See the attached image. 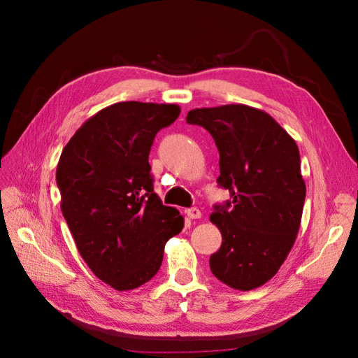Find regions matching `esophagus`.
<instances>
[{
  "label": "esophagus",
  "instance_id": "34e87169",
  "mask_svg": "<svg viewBox=\"0 0 358 358\" xmlns=\"http://www.w3.org/2000/svg\"><path fill=\"white\" fill-rule=\"evenodd\" d=\"M187 213H188V216H189L191 220H200V218H201V212H200V209H197V208L188 209Z\"/></svg>",
  "mask_w": 358,
  "mask_h": 358
}]
</instances>
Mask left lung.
Listing matches in <instances>:
<instances>
[{
    "instance_id": "8db88e82",
    "label": "left lung",
    "mask_w": 358,
    "mask_h": 358,
    "mask_svg": "<svg viewBox=\"0 0 358 358\" xmlns=\"http://www.w3.org/2000/svg\"><path fill=\"white\" fill-rule=\"evenodd\" d=\"M220 150V187L231 200L215 206L210 221L222 245L210 255L212 273L234 289L264 285L285 262L301 222L306 185L299 148L264 110L245 104L188 112Z\"/></svg>"
}]
</instances>
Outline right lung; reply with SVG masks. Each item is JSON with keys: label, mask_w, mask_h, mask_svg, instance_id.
<instances>
[{"label": "right lung", "mask_w": 358, "mask_h": 358, "mask_svg": "<svg viewBox=\"0 0 358 358\" xmlns=\"http://www.w3.org/2000/svg\"><path fill=\"white\" fill-rule=\"evenodd\" d=\"M178 104L122 101L90 117L62 149L61 210L92 273L117 291L138 288L161 267L164 246L183 229L178 209L154 192L149 152Z\"/></svg>", "instance_id": "add662e5"}]
</instances>
